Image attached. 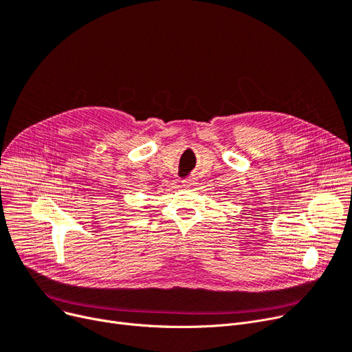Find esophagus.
<instances>
[{
  "label": "esophagus",
  "mask_w": 352,
  "mask_h": 352,
  "mask_svg": "<svg viewBox=\"0 0 352 352\" xmlns=\"http://www.w3.org/2000/svg\"><path fill=\"white\" fill-rule=\"evenodd\" d=\"M182 182H184V186H186V187H192L194 184H195V178L194 177H188L186 179H182Z\"/></svg>",
  "instance_id": "1"
}]
</instances>
